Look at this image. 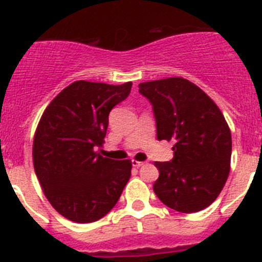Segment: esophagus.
Instances as JSON below:
<instances>
[{"label": "esophagus", "mask_w": 262, "mask_h": 262, "mask_svg": "<svg viewBox=\"0 0 262 262\" xmlns=\"http://www.w3.org/2000/svg\"><path fill=\"white\" fill-rule=\"evenodd\" d=\"M143 165H144L143 161H136V160H133V166H135V168H140V166Z\"/></svg>", "instance_id": "obj_1"}]
</instances>
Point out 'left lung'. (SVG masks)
Returning a JSON list of instances; mask_svg holds the SVG:
<instances>
[{
  "instance_id": "8db88e82",
  "label": "left lung",
  "mask_w": 262,
  "mask_h": 262,
  "mask_svg": "<svg viewBox=\"0 0 262 262\" xmlns=\"http://www.w3.org/2000/svg\"><path fill=\"white\" fill-rule=\"evenodd\" d=\"M151 102L159 140H173V159L155 166L159 200L190 214L211 205L230 173L232 140L222 111L202 89L181 77L139 84Z\"/></svg>"
}]
</instances>
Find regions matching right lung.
I'll return each mask as SVG.
<instances>
[{"mask_svg": "<svg viewBox=\"0 0 262 262\" xmlns=\"http://www.w3.org/2000/svg\"><path fill=\"white\" fill-rule=\"evenodd\" d=\"M133 82L108 85L76 81L47 106L36 128L32 159L47 200L76 223L105 216L131 176L129 160L102 157L108 114L128 97Z\"/></svg>", "mask_w": 262, "mask_h": 262, "instance_id": "1", "label": "right lung"}]
</instances>
